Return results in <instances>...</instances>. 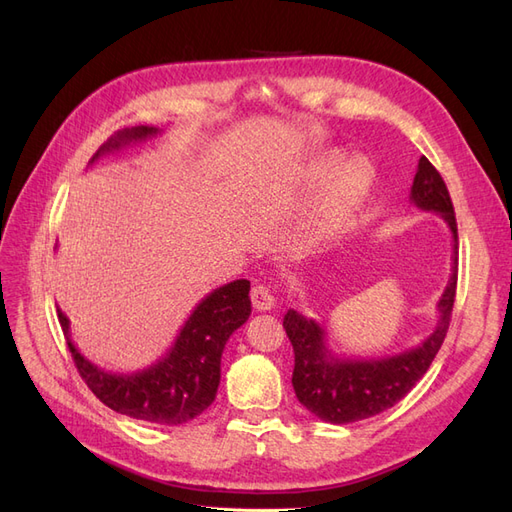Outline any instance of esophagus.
I'll return each mask as SVG.
<instances>
[{
	"instance_id": "esophagus-1",
	"label": "esophagus",
	"mask_w": 512,
	"mask_h": 512,
	"mask_svg": "<svg viewBox=\"0 0 512 512\" xmlns=\"http://www.w3.org/2000/svg\"><path fill=\"white\" fill-rule=\"evenodd\" d=\"M252 305L254 309H258V312H269V309H273L275 305V297L269 286H254L252 288Z\"/></svg>"
}]
</instances>
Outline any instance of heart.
Wrapping results in <instances>:
<instances>
[{
	"label": "heart",
	"instance_id": "heart-1",
	"mask_svg": "<svg viewBox=\"0 0 512 512\" xmlns=\"http://www.w3.org/2000/svg\"><path fill=\"white\" fill-rule=\"evenodd\" d=\"M339 156H327L314 164L309 173V188L318 192L324 183L331 179L335 168L339 166ZM369 190V177L361 166H346L331 179L327 192H324L322 205L318 209L314 230L320 239H331L342 232L356 209L361 207L365 194Z\"/></svg>",
	"mask_w": 512,
	"mask_h": 512
}]
</instances>
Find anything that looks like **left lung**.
<instances>
[{"label":"left lung","mask_w":512,"mask_h":512,"mask_svg":"<svg viewBox=\"0 0 512 512\" xmlns=\"http://www.w3.org/2000/svg\"><path fill=\"white\" fill-rule=\"evenodd\" d=\"M410 203L433 211L453 237L451 277L438 301V322L421 344L382 359H346L327 346V335L314 318L288 309L284 329L294 350L292 386L301 404L333 425L363 421L393 408L421 380L444 342L457 290V222L446 183L423 156L410 188Z\"/></svg>","instance_id":"left-lung-1"}]
</instances>
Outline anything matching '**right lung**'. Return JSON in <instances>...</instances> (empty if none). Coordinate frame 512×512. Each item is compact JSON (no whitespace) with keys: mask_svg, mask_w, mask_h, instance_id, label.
<instances>
[{"mask_svg":"<svg viewBox=\"0 0 512 512\" xmlns=\"http://www.w3.org/2000/svg\"><path fill=\"white\" fill-rule=\"evenodd\" d=\"M158 128L136 126L113 134L91 158L94 164L106 153L121 151L147 138L158 136ZM252 314L250 282L235 280L209 292L190 318L185 320L175 344L145 369L117 374L91 363L70 337V320L57 309L76 369L104 406L138 421L175 427L203 414L220 386L222 352L228 337Z\"/></svg>","mask_w":512,"mask_h":512,"instance_id":"obj_1","label":"right lung"}]
</instances>
